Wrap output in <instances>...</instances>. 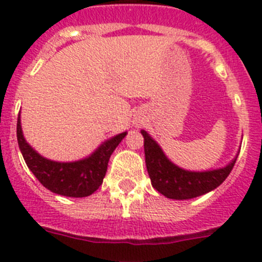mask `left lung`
I'll return each instance as SVG.
<instances>
[{
    "mask_svg": "<svg viewBox=\"0 0 262 262\" xmlns=\"http://www.w3.org/2000/svg\"><path fill=\"white\" fill-rule=\"evenodd\" d=\"M141 135L144 136L145 163L151 186L172 200H190L215 190L229 176L239 152L222 168L188 170L174 164L149 132L141 130Z\"/></svg>",
    "mask_w": 262,
    "mask_h": 262,
    "instance_id": "8db88e82",
    "label": "left lung"
}]
</instances>
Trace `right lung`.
I'll list each match as a JSON object with an SVG mask.
<instances>
[{"label":"right lung","instance_id":"right-lung-1","mask_svg":"<svg viewBox=\"0 0 262 262\" xmlns=\"http://www.w3.org/2000/svg\"><path fill=\"white\" fill-rule=\"evenodd\" d=\"M17 142L28 168L46 188L66 198H86L99 188L105 177L108 162L127 131L103 141L94 151L75 162H56L44 158L25 140L21 118L17 117Z\"/></svg>","mask_w":262,"mask_h":262}]
</instances>
